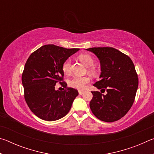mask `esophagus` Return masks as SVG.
Returning a JSON list of instances; mask_svg holds the SVG:
<instances>
[{"label":"esophagus","instance_id":"1","mask_svg":"<svg viewBox=\"0 0 154 154\" xmlns=\"http://www.w3.org/2000/svg\"><path fill=\"white\" fill-rule=\"evenodd\" d=\"M83 93H84V92H83V91H82V90H79V95H82Z\"/></svg>","mask_w":154,"mask_h":154}]
</instances>
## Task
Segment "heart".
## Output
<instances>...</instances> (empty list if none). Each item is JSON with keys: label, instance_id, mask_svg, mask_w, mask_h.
I'll return each mask as SVG.
<instances>
[{"label": "heart", "instance_id": "b5f03b06", "mask_svg": "<svg viewBox=\"0 0 154 154\" xmlns=\"http://www.w3.org/2000/svg\"><path fill=\"white\" fill-rule=\"evenodd\" d=\"M79 59L83 64L88 67L92 66L94 64V59L89 54H82L79 56ZM62 71L65 74H69L71 71V59L67 58L62 64ZM90 72H94L93 69L90 70ZM90 82V77L74 76L69 79V84L71 87L78 90H83Z\"/></svg>", "mask_w": 154, "mask_h": 154}]
</instances>
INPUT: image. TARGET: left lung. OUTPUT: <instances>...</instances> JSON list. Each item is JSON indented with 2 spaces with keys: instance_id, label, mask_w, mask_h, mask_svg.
<instances>
[{
  "instance_id": "obj_1",
  "label": "left lung",
  "mask_w": 154,
  "mask_h": 154,
  "mask_svg": "<svg viewBox=\"0 0 154 154\" xmlns=\"http://www.w3.org/2000/svg\"><path fill=\"white\" fill-rule=\"evenodd\" d=\"M86 50L98 57L100 63V80L94 84L106 94L92 92L90 107L101 121L113 122L121 119L133 104L139 79L132 60L113 48H92Z\"/></svg>"
}]
</instances>
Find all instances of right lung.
Here are the masks:
<instances>
[{
  "label": "right lung",
  "mask_w": 154,
  "mask_h": 154,
  "mask_svg": "<svg viewBox=\"0 0 154 154\" xmlns=\"http://www.w3.org/2000/svg\"><path fill=\"white\" fill-rule=\"evenodd\" d=\"M79 49L45 45L31 54L25 64L22 82L24 98L31 111L46 121H55L69 113L78 91L67 88L63 81L62 64ZM59 82L66 88L56 91Z\"/></svg>",
  "instance_id": "right-lung-1"
}]
</instances>
